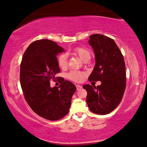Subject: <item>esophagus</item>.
<instances>
[{
	"instance_id": "34e87169",
	"label": "esophagus",
	"mask_w": 147,
	"mask_h": 147,
	"mask_svg": "<svg viewBox=\"0 0 147 147\" xmlns=\"http://www.w3.org/2000/svg\"><path fill=\"white\" fill-rule=\"evenodd\" d=\"M76 88H77V90H80L82 88V87L80 85H76Z\"/></svg>"
}]
</instances>
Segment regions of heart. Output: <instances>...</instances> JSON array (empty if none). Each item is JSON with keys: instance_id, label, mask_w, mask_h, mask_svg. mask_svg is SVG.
Returning <instances> with one entry per match:
<instances>
[{"instance_id": "obj_1", "label": "heart", "mask_w": 147, "mask_h": 147, "mask_svg": "<svg viewBox=\"0 0 147 147\" xmlns=\"http://www.w3.org/2000/svg\"><path fill=\"white\" fill-rule=\"evenodd\" d=\"M72 53L77 55L83 61H86L91 59V54L88 49L84 47H77L72 50ZM58 64L59 67L64 69L67 66V56L66 54H61L58 57ZM84 73L80 71H71L67 74L69 80L75 82H81L84 80Z\"/></svg>"}]
</instances>
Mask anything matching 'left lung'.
Returning <instances> with one entry per match:
<instances>
[{
    "label": "left lung",
    "mask_w": 147,
    "mask_h": 147,
    "mask_svg": "<svg viewBox=\"0 0 147 147\" xmlns=\"http://www.w3.org/2000/svg\"><path fill=\"white\" fill-rule=\"evenodd\" d=\"M89 43L95 53V65L89 80L100 81V86H83L87 91V103L94 113L106 115L121 103L126 88L125 63L114 40L101 34L91 35Z\"/></svg>",
    "instance_id": "1"
}]
</instances>
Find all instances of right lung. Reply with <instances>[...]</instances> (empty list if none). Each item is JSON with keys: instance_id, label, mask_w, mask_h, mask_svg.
<instances>
[{"instance_id": "obj_1", "label": "right lung", "mask_w": 147, "mask_h": 147, "mask_svg": "<svg viewBox=\"0 0 147 147\" xmlns=\"http://www.w3.org/2000/svg\"><path fill=\"white\" fill-rule=\"evenodd\" d=\"M56 42H34L27 48L20 63V82L25 99L32 109L46 119L56 121L68 113L76 87L63 78H56L59 87H50L60 72L56 56L63 52Z\"/></svg>"}]
</instances>
